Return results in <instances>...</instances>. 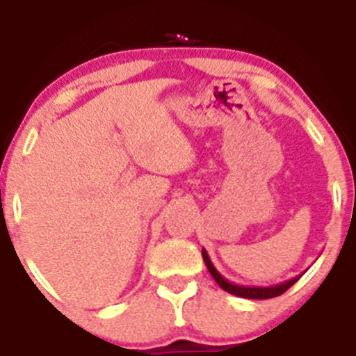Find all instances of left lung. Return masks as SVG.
<instances>
[{
    "instance_id": "1",
    "label": "left lung",
    "mask_w": 356,
    "mask_h": 356,
    "mask_svg": "<svg viewBox=\"0 0 356 356\" xmlns=\"http://www.w3.org/2000/svg\"><path fill=\"white\" fill-rule=\"evenodd\" d=\"M202 257H204V262H206L207 270H209V273L213 275V278L216 280L218 286L222 287L223 291H227V293L234 294V296L248 298V300H268V298L280 296L282 293H286V291L289 289L291 286H293L294 282L300 280V277L303 275L302 273V275H298V277L291 278V280L280 282V284H277V286H266V287H261V286H239V284H232V282H229L225 277H222V275L218 273V270L213 266L209 255H207V252L204 248H202Z\"/></svg>"
}]
</instances>
